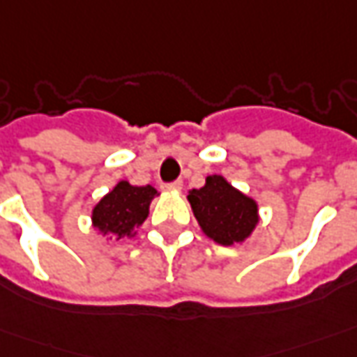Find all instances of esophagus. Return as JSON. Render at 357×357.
Here are the masks:
<instances>
[{"instance_id": "esophagus-1", "label": "esophagus", "mask_w": 357, "mask_h": 357, "mask_svg": "<svg viewBox=\"0 0 357 357\" xmlns=\"http://www.w3.org/2000/svg\"><path fill=\"white\" fill-rule=\"evenodd\" d=\"M165 188H167L169 192H178V190L183 188V181H174V183L165 184Z\"/></svg>"}]
</instances>
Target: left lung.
<instances>
[{"instance_id":"left-lung-1","label":"left lung","mask_w":357,"mask_h":357,"mask_svg":"<svg viewBox=\"0 0 357 357\" xmlns=\"http://www.w3.org/2000/svg\"><path fill=\"white\" fill-rule=\"evenodd\" d=\"M188 202L204 233L223 247L249 239L257 227L258 204L221 174H210L202 188L190 190Z\"/></svg>"}]
</instances>
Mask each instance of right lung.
<instances>
[{"mask_svg":"<svg viewBox=\"0 0 357 357\" xmlns=\"http://www.w3.org/2000/svg\"><path fill=\"white\" fill-rule=\"evenodd\" d=\"M155 196L157 190L151 184L134 186L128 181H120L93 208V227L102 235H112L116 239L134 237L137 227L146 221L149 204Z\"/></svg>","mask_w":357,"mask_h":357,"instance_id":"1","label":"right lung"}]
</instances>
